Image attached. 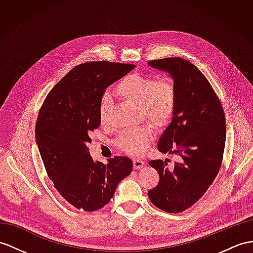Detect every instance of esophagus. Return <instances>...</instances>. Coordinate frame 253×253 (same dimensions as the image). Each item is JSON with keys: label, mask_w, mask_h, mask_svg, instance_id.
<instances>
[{"label": "esophagus", "mask_w": 253, "mask_h": 253, "mask_svg": "<svg viewBox=\"0 0 253 253\" xmlns=\"http://www.w3.org/2000/svg\"><path fill=\"white\" fill-rule=\"evenodd\" d=\"M145 164H146L145 161H144V160H141V159H134L133 160V166H134L135 169H143Z\"/></svg>", "instance_id": "obj_1"}]
</instances>
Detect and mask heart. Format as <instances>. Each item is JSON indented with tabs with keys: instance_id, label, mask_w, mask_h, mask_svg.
Returning <instances> with one entry per match:
<instances>
[{
	"instance_id": "obj_1",
	"label": "heart",
	"mask_w": 253,
	"mask_h": 253,
	"mask_svg": "<svg viewBox=\"0 0 253 253\" xmlns=\"http://www.w3.org/2000/svg\"><path fill=\"white\" fill-rule=\"evenodd\" d=\"M116 94L123 100L137 104L139 116L157 126L168 123L174 115L176 107V88L169 78L157 79L149 75L130 74L122 78L115 89ZM112 98L104 94L100 103V121L107 122ZM153 131L149 125L123 132L117 140L121 150L131 156H140L146 151Z\"/></svg>"
}]
</instances>
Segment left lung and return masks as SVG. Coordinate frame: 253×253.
Returning <instances> with one entry per match:
<instances>
[{"mask_svg":"<svg viewBox=\"0 0 253 253\" xmlns=\"http://www.w3.org/2000/svg\"><path fill=\"white\" fill-rule=\"evenodd\" d=\"M148 64L169 73L174 80L175 112L158 141V150L178 156L173 169L168 168L169 160L149 162L160 181L148 195L163 211L177 213L198 202L218 175L225 146V118L211 84L195 65L181 58Z\"/></svg>","mask_w":253,"mask_h":253,"instance_id":"1","label":"left lung"}]
</instances>
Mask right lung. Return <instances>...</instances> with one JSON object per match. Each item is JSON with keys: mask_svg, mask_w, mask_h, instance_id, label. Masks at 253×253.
<instances>
[{"mask_svg": "<svg viewBox=\"0 0 253 253\" xmlns=\"http://www.w3.org/2000/svg\"><path fill=\"white\" fill-rule=\"evenodd\" d=\"M135 67L108 61L80 64L54 85L45 98L35 126V138L48 177L60 194L78 209L105 206L119 182L131 174L126 157L93 161L88 144L97 128L105 90Z\"/></svg>", "mask_w": 253, "mask_h": 253, "instance_id": "obj_1", "label": "right lung"}]
</instances>
